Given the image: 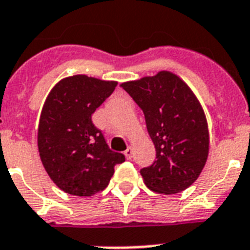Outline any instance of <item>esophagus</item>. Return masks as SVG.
Instances as JSON below:
<instances>
[{"instance_id": "1", "label": "esophagus", "mask_w": 250, "mask_h": 250, "mask_svg": "<svg viewBox=\"0 0 250 250\" xmlns=\"http://www.w3.org/2000/svg\"><path fill=\"white\" fill-rule=\"evenodd\" d=\"M124 154H125V157H126L127 160H131V157H133V148L127 147V149L124 152Z\"/></svg>"}]
</instances>
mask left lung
I'll list each match as a JSON object with an SVG mask.
<instances>
[{"instance_id":"8db88e82","label":"left lung","mask_w":250,"mask_h":250,"mask_svg":"<svg viewBox=\"0 0 250 250\" xmlns=\"http://www.w3.org/2000/svg\"><path fill=\"white\" fill-rule=\"evenodd\" d=\"M143 111L156 161L140 168L150 190H185L203 170L209 149L207 120L194 93L175 74L161 71L121 84Z\"/></svg>"}]
</instances>
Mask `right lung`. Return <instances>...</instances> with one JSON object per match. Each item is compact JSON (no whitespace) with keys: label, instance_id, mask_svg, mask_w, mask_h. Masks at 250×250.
<instances>
[{"label":"right lung","instance_id":"obj_1","mask_svg":"<svg viewBox=\"0 0 250 250\" xmlns=\"http://www.w3.org/2000/svg\"><path fill=\"white\" fill-rule=\"evenodd\" d=\"M116 82L75 75L53 86L43 106L38 149L48 176L61 190L90 197L106 189L113 167L125 161L112 152L92 115L115 90Z\"/></svg>","mask_w":250,"mask_h":250}]
</instances>
